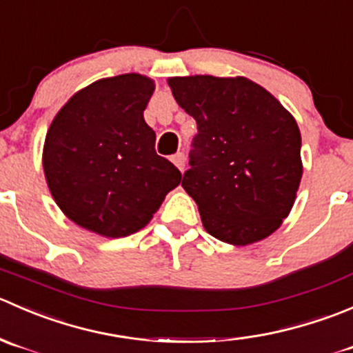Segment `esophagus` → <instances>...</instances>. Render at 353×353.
Instances as JSON below:
<instances>
[{"label": "esophagus", "instance_id": "34e87169", "mask_svg": "<svg viewBox=\"0 0 353 353\" xmlns=\"http://www.w3.org/2000/svg\"><path fill=\"white\" fill-rule=\"evenodd\" d=\"M172 161H173V165H175L178 170H180V172H183V168H185V156H183V152H176V154L172 158Z\"/></svg>", "mask_w": 353, "mask_h": 353}]
</instances>
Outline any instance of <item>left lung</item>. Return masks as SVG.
I'll list each match as a JSON object with an SVG mask.
<instances>
[{
    "label": "left lung",
    "mask_w": 353,
    "mask_h": 353,
    "mask_svg": "<svg viewBox=\"0 0 353 353\" xmlns=\"http://www.w3.org/2000/svg\"><path fill=\"white\" fill-rule=\"evenodd\" d=\"M168 83L197 123L181 187L204 228L233 245L270 236L290 212L302 178L294 117L243 77H175Z\"/></svg>",
    "instance_id": "1"
}]
</instances>
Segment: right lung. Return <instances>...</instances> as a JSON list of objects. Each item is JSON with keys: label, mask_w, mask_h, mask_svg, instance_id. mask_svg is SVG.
I'll return each instance as SVG.
<instances>
[{"label": "right lung", "mask_w": 353, "mask_h": 353, "mask_svg": "<svg viewBox=\"0 0 353 353\" xmlns=\"http://www.w3.org/2000/svg\"><path fill=\"white\" fill-rule=\"evenodd\" d=\"M154 82L137 73L97 80L77 92L51 123L44 144L48 187L63 212L110 239L151 221L181 173L156 154L144 121Z\"/></svg>", "instance_id": "obj_1"}]
</instances>
